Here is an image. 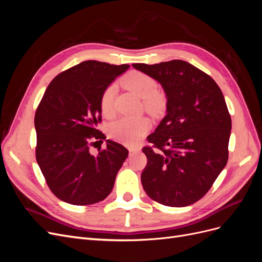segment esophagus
Listing matches in <instances>:
<instances>
[{"mask_svg":"<svg viewBox=\"0 0 262 262\" xmlns=\"http://www.w3.org/2000/svg\"><path fill=\"white\" fill-rule=\"evenodd\" d=\"M138 152H140V149H139V148H129V153H130V154L138 153Z\"/></svg>","mask_w":262,"mask_h":262,"instance_id":"esophagus-1","label":"esophagus"}]
</instances>
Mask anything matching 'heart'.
<instances>
[{
    "mask_svg": "<svg viewBox=\"0 0 262 262\" xmlns=\"http://www.w3.org/2000/svg\"><path fill=\"white\" fill-rule=\"evenodd\" d=\"M121 83L143 97V106L149 113H156L164 104V94L156 90L157 83L154 77L140 72L131 71L126 74ZM116 95V85L109 84L101 92L99 97V108L101 115L109 118L114 115V101ZM149 121L145 117H121L110 125V134L114 139L128 145H136L143 138L149 128Z\"/></svg>",
    "mask_w": 262,
    "mask_h": 262,
    "instance_id": "1",
    "label": "heart"
}]
</instances>
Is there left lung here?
<instances>
[{
  "mask_svg": "<svg viewBox=\"0 0 262 262\" xmlns=\"http://www.w3.org/2000/svg\"><path fill=\"white\" fill-rule=\"evenodd\" d=\"M133 68L160 82L167 115L142 148L147 164L141 181L150 199L187 207L205 195L228 160L232 119L219 85L182 60Z\"/></svg>",
  "mask_w": 262,
  "mask_h": 262,
  "instance_id": "8db88e82",
  "label": "left lung"
}]
</instances>
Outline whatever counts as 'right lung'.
I'll return each mask as SVG.
<instances>
[{
  "label": "right lung",
  "mask_w": 262,
  "mask_h": 262,
  "mask_svg": "<svg viewBox=\"0 0 262 262\" xmlns=\"http://www.w3.org/2000/svg\"><path fill=\"white\" fill-rule=\"evenodd\" d=\"M99 61H84L55 76L35 114L36 160L51 192L74 205L94 204L112 192L118 170L129 152L107 140L102 143L99 97L106 86L129 69Z\"/></svg>",
  "instance_id": "obj_1"
}]
</instances>
